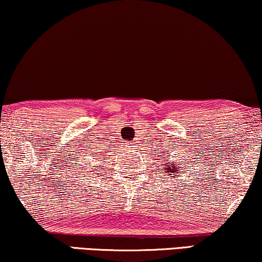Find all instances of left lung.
Wrapping results in <instances>:
<instances>
[{
	"label": "left lung",
	"instance_id": "obj_1",
	"mask_svg": "<svg viewBox=\"0 0 262 262\" xmlns=\"http://www.w3.org/2000/svg\"><path fill=\"white\" fill-rule=\"evenodd\" d=\"M166 159H168V156L166 157ZM174 163H175V162H171V166H169V164H168V163L163 164L164 168H166V166H167L166 171H170V173H175V174H177L178 171H180V169H179V168H175V167H174ZM177 167H178V164H177ZM163 173H164V171H163ZM167 175H173V174H167ZM175 177H177V175H175Z\"/></svg>",
	"mask_w": 262,
	"mask_h": 262
}]
</instances>
